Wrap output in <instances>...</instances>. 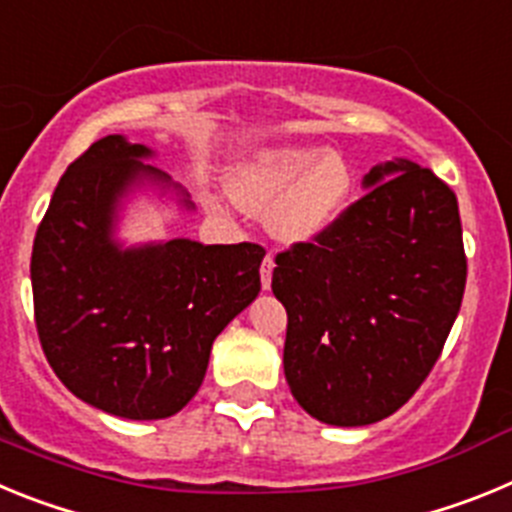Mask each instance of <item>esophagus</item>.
Here are the masks:
<instances>
[{
  "label": "esophagus",
  "mask_w": 512,
  "mask_h": 512,
  "mask_svg": "<svg viewBox=\"0 0 512 512\" xmlns=\"http://www.w3.org/2000/svg\"><path fill=\"white\" fill-rule=\"evenodd\" d=\"M261 287L269 289L271 287V271H274V256L271 253H266L264 261H261Z\"/></svg>",
  "instance_id": "obj_1"
}]
</instances>
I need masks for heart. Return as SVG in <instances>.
I'll return each mask as SVG.
<instances>
[{
    "label": "heart",
    "mask_w": 512,
    "mask_h": 512,
    "mask_svg": "<svg viewBox=\"0 0 512 512\" xmlns=\"http://www.w3.org/2000/svg\"><path fill=\"white\" fill-rule=\"evenodd\" d=\"M246 212L269 215L271 233L310 241L336 223L351 194V171L338 153L315 146L266 148L243 161L228 182Z\"/></svg>",
    "instance_id": "obj_1"
}]
</instances>
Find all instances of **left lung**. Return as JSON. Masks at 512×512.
Masks as SVG:
<instances>
[{
  "instance_id": "1",
  "label": "left lung",
  "mask_w": 512,
  "mask_h": 512,
  "mask_svg": "<svg viewBox=\"0 0 512 512\" xmlns=\"http://www.w3.org/2000/svg\"><path fill=\"white\" fill-rule=\"evenodd\" d=\"M307 243L277 253L271 289L287 310L284 374L328 425H369L418 392L459 315L467 256L456 194L397 158Z\"/></svg>"
}]
</instances>
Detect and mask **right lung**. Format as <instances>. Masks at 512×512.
<instances>
[{
	"mask_svg": "<svg viewBox=\"0 0 512 512\" xmlns=\"http://www.w3.org/2000/svg\"><path fill=\"white\" fill-rule=\"evenodd\" d=\"M148 156L122 135L92 143L61 176L30 259L35 328L56 377L130 420L169 418L197 395L212 341L259 295L266 253L187 238L117 246L112 220L130 184H169Z\"/></svg>",
	"mask_w": 512,
	"mask_h": 512,
	"instance_id": "obj_1",
	"label": "right lung"
}]
</instances>
